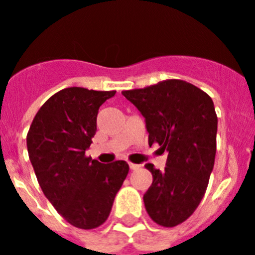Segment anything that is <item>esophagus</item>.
<instances>
[{"label":"esophagus","instance_id":"34e87169","mask_svg":"<svg viewBox=\"0 0 255 255\" xmlns=\"http://www.w3.org/2000/svg\"><path fill=\"white\" fill-rule=\"evenodd\" d=\"M141 167L139 165H135V163H129V168L130 170H138V168Z\"/></svg>","mask_w":255,"mask_h":255}]
</instances>
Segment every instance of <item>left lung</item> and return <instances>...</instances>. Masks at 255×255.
<instances>
[{
  "label": "left lung",
  "mask_w": 255,
  "mask_h": 255,
  "mask_svg": "<svg viewBox=\"0 0 255 255\" xmlns=\"http://www.w3.org/2000/svg\"><path fill=\"white\" fill-rule=\"evenodd\" d=\"M146 121L148 144L168 152L166 167L152 163L153 181L143 201L149 218L172 228L194 214L205 195L216 153L218 117L205 92L178 79L122 92Z\"/></svg>",
  "instance_id": "1"
}]
</instances>
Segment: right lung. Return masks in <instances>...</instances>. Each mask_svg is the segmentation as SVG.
<instances>
[{
    "label": "right lung",
    "mask_w": 255,
    "mask_h": 255,
    "mask_svg": "<svg viewBox=\"0 0 255 255\" xmlns=\"http://www.w3.org/2000/svg\"><path fill=\"white\" fill-rule=\"evenodd\" d=\"M114 94L65 88L42 104L26 137L42 192L79 229H94L108 219L129 171L126 161L103 165L85 156L97 132L99 107Z\"/></svg>",
    "instance_id": "obj_1"
}]
</instances>
